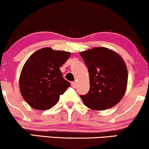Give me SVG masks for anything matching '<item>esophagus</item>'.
<instances>
[{
	"instance_id": "34e87169",
	"label": "esophagus",
	"mask_w": 149,
	"mask_h": 149,
	"mask_svg": "<svg viewBox=\"0 0 149 149\" xmlns=\"http://www.w3.org/2000/svg\"><path fill=\"white\" fill-rule=\"evenodd\" d=\"M71 86L73 87V88H76V86H77V83H76V82H72V83H71Z\"/></svg>"
}]
</instances>
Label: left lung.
<instances>
[{
	"instance_id": "1",
	"label": "left lung",
	"mask_w": 149,
	"mask_h": 149,
	"mask_svg": "<svg viewBox=\"0 0 149 149\" xmlns=\"http://www.w3.org/2000/svg\"><path fill=\"white\" fill-rule=\"evenodd\" d=\"M88 69L90 90L80 95L87 107L104 110L116 105L127 84V69L123 59L106 47H94L80 53Z\"/></svg>"
}]
</instances>
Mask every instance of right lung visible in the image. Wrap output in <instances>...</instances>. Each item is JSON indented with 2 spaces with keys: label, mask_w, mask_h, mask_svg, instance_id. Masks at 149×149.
<instances>
[{
  "label": "right lung",
  "mask_w": 149,
  "mask_h": 149,
  "mask_svg": "<svg viewBox=\"0 0 149 149\" xmlns=\"http://www.w3.org/2000/svg\"><path fill=\"white\" fill-rule=\"evenodd\" d=\"M71 53L44 47L33 53L22 68L20 92L32 108L48 110L59 101V95L71 86L62 77L59 67Z\"/></svg>",
  "instance_id": "obj_1"
}]
</instances>
